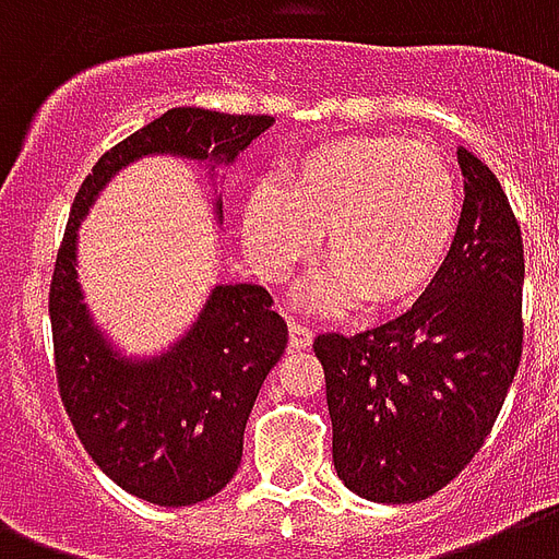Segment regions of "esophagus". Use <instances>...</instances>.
Masks as SVG:
<instances>
[{
    "mask_svg": "<svg viewBox=\"0 0 559 559\" xmlns=\"http://www.w3.org/2000/svg\"><path fill=\"white\" fill-rule=\"evenodd\" d=\"M288 335H292L294 349L311 347V329L306 326V323H300V320H292V323H288Z\"/></svg>",
    "mask_w": 559,
    "mask_h": 559,
    "instance_id": "esophagus-1",
    "label": "esophagus"
}]
</instances>
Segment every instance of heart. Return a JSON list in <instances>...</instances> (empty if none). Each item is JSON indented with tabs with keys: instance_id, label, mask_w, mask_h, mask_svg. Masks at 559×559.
I'll return each instance as SVG.
<instances>
[{
	"instance_id": "obj_1",
	"label": "heart",
	"mask_w": 559,
	"mask_h": 559,
	"mask_svg": "<svg viewBox=\"0 0 559 559\" xmlns=\"http://www.w3.org/2000/svg\"><path fill=\"white\" fill-rule=\"evenodd\" d=\"M457 218L455 175L435 148L402 136H338L294 159L285 189L253 186L245 245L267 276H283L323 233L320 259L332 274L309 300L341 309L358 294L370 309H391L435 283Z\"/></svg>"
}]
</instances>
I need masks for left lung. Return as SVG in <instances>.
<instances>
[{"label": "left lung", "mask_w": 559, "mask_h": 559, "mask_svg": "<svg viewBox=\"0 0 559 559\" xmlns=\"http://www.w3.org/2000/svg\"><path fill=\"white\" fill-rule=\"evenodd\" d=\"M464 212L440 274L405 314L323 332L332 461L361 499L411 504L481 449L522 358V230L499 177L466 148Z\"/></svg>", "instance_id": "obj_1"}]
</instances>
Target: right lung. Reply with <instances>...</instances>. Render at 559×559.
Segmentation results:
<instances>
[{
    "instance_id": "obj_1",
    "label": "right lung",
    "mask_w": 559,
    "mask_h": 559,
    "mask_svg": "<svg viewBox=\"0 0 559 559\" xmlns=\"http://www.w3.org/2000/svg\"><path fill=\"white\" fill-rule=\"evenodd\" d=\"M271 116L175 107L102 154L78 189L51 274L49 314L60 402L110 481L159 508H186L227 487L259 388L288 344L262 285H215L201 318L151 361L119 358L93 326L75 274L78 227L107 180L148 154L194 163L239 157ZM221 218V203H215Z\"/></svg>"
}]
</instances>
